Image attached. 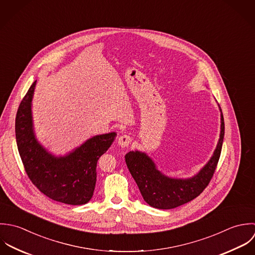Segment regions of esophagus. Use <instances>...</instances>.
<instances>
[{
	"label": "esophagus",
	"instance_id": "34e87169",
	"mask_svg": "<svg viewBox=\"0 0 255 255\" xmlns=\"http://www.w3.org/2000/svg\"><path fill=\"white\" fill-rule=\"evenodd\" d=\"M131 138L130 136L128 135H123L121 137H119L118 139V145L121 147V148H127L130 144H131Z\"/></svg>",
	"mask_w": 255,
	"mask_h": 255
}]
</instances>
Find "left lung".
I'll return each mask as SVG.
<instances>
[{
    "instance_id": "1",
    "label": "left lung",
    "mask_w": 255,
    "mask_h": 255,
    "mask_svg": "<svg viewBox=\"0 0 255 255\" xmlns=\"http://www.w3.org/2000/svg\"><path fill=\"white\" fill-rule=\"evenodd\" d=\"M218 106L221 112V127L216 149L194 175L184 178L168 176L160 171L153 158L143 151L135 150L125 154L127 167L146 203L156 209H173L196 198L209 184L220 158L225 135L224 117L219 104Z\"/></svg>"
}]
</instances>
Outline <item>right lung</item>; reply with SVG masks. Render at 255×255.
Wrapping results in <instances>:
<instances>
[{
  "label": "right lung",
  "instance_id": "right-lung-1",
  "mask_svg": "<svg viewBox=\"0 0 255 255\" xmlns=\"http://www.w3.org/2000/svg\"><path fill=\"white\" fill-rule=\"evenodd\" d=\"M31 85L15 117V139L25 171L47 197L69 205L87 204L93 197L100 156L112 145L116 132L96 135L65 154H55L38 141L33 124Z\"/></svg>",
  "mask_w": 255,
  "mask_h": 255
}]
</instances>
